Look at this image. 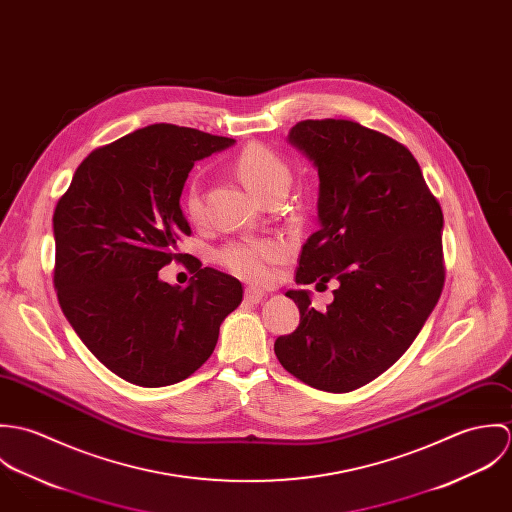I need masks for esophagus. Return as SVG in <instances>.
Instances as JSON below:
<instances>
[{
	"label": "esophagus",
	"instance_id": "1",
	"mask_svg": "<svg viewBox=\"0 0 512 512\" xmlns=\"http://www.w3.org/2000/svg\"><path fill=\"white\" fill-rule=\"evenodd\" d=\"M244 297H246V301H250V303H260V301L264 299V292H262L260 288H246Z\"/></svg>",
	"mask_w": 512,
	"mask_h": 512
}]
</instances>
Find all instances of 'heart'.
<instances>
[{
    "label": "heart",
    "mask_w": 512,
    "mask_h": 512,
    "mask_svg": "<svg viewBox=\"0 0 512 512\" xmlns=\"http://www.w3.org/2000/svg\"><path fill=\"white\" fill-rule=\"evenodd\" d=\"M234 169L238 177L252 189L260 199H268L276 191H288L292 181V171L284 157L274 149L262 144H248L236 161ZM185 213L189 219H201L203 213V193L199 181H191L185 193ZM286 246L272 238H242L222 246L217 252L220 264L248 282L268 280L272 266L282 260Z\"/></svg>",
    "instance_id": "obj_1"
}]
</instances>
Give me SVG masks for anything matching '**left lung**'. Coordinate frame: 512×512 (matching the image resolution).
<instances>
[{"mask_svg":"<svg viewBox=\"0 0 512 512\" xmlns=\"http://www.w3.org/2000/svg\"><path fill=\"white\" fill-rule=\"evenodd\" d=\"M288 142L317 169L319 230L301 248L297 284L337 280L325 311L299 309L274 351L301 382L351 392L414 343L443 288V215L408 147L351 120H305Z\"/></svg>","mask_w":512,"mask_h":512,"instance_id":"left-lung-1","label":"left lung"}]
</instances>
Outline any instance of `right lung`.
<instances>
[{
	"instance_id": "right-lung-1",
	"label": "right lung",
	"mask_w": 512,
	"mask_h": 512,
	"mask_svg": "<svg viewBox=\"0 0 512 512\" xmlns=\"http://www.w3.org/2000/svg\"><path fill=\"white\" fill-rule=\"evenodd\" d=\"M234 144L153 124L94 149L53 215L55 288L90 353L120 378L157 388L191 376L215 351L242 284L201 268L187 288L159 270L191 234L179 199L195 161Z\"/></svg>"
}]
</instances>
